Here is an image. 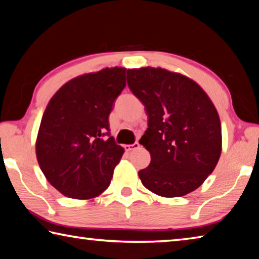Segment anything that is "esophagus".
<instances>
[{
	"label": "esophagus",
	"instance_id": "obj_1",
	"mask_svg": "<svg viewBox=\"0 0 259 259\" xmlns=\"http://www.w3.org/2000/svg\"><path fill=\"white\" fill-rule=\"evenodd\" d=\"M138 147H139V143H138V142L131 144V145H125V146H124L125 151H128V152L134 151V150H136V148H138Z\"/></svg>",
	"mask_w": 259,
	"mask_h": 259
}]
</instances>
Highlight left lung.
Masks as SVG:
<instances>
[{
  "label": "left lung",
  "mask_w": 259,
  "mask_h": 259,
  "mask_svg": "<svg viewBox=\"0 0 259 259\" xmlns=\"http://www.w3.org/2000/svg\"><path fill=\"white\" fill-rule=\"evenodd\" d=\"M126 82L148 116L139 140L151 154L138 172L143 185L165 198L196 190L222 153L221 120L208 95L191 78L160 67L128 69Z\"/></svg>",
  "instance_id": "left-lung-1"
}]
</instances>
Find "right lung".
Returning <instances> with one entry per match:
<instances>
[{"label": "right lung", "instance_id": "obj_1", "mask_svg": "<svg viewBox=\"0 0 259 259\" xmlns=\"http://www.w3.org/2000/svg\"><path fill=\"white\" fill-rule=\"evenodd\" d=\"M125 68H104L60 88L43 114L36 139L42 172L61 194L93 199L111 184L123 147L109 135L108 116L125 87Z\"/></svg>", "mask_w": 259, "mask_h": 259}]
</instances>
